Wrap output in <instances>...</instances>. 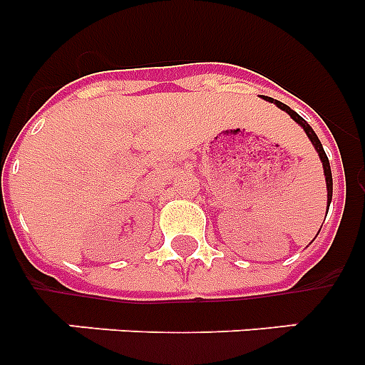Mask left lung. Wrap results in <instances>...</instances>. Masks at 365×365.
<instances>
[{"mask_svg":"<svg viewBox=\"0 0 365 365\" xmlns=\"http://www.w3.org/2000/svg\"><path fill=\"white\" fill-rule=\"evenodd\" d=\"M267 100H269V102H272V104L278 106V108H279V109H283V111H285V113H289V115H291L292 120L298 122V124L302 125V128H303V131H305V133H307V137L311 138L312 146H314V150L318 151V155H320L322 164H324L325 185H327V202H329V205H331V199H333V175H331V166H329V159H327V155H325L324 148H322L320 138L316 137V133H314V131H312L311 125L307 124V120H303V118L299 117L298 113L292 111V109L289 108V106H285V104H283V102H279V100H274V98H267Z\"/></svg>","mask_w":365,"mask_h":365,"instance_id":"left-lung-1","label":"left lung"}]
</instances>
